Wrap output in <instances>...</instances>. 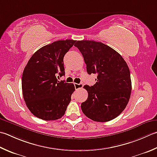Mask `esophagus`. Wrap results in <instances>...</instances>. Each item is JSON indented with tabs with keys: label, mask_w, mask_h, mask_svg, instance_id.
<instances>
[{
	"label": "esophagus",
	"mask_w": 157,
	"mask_h": 157,
	"mask_svg": "<svg viewBox=\"0 0 157 157\" xmlns=\"http://www.w3.org/2000/svg\"><path fill=\"white\" fill-rule=\"evenodd\" d=\"M74 86L75 89H79L83 87V84H82V83H80V84H76V83H75Z\"/></svg>",
	"instance_id": "esophagus-1"
}]
</instances>
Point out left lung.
Wrapping results in <instances>:
<instances>
[{
	"mask_svg": "<svg viewBox=\"0 0 157 157\" xmlns=\"http://www.w3.org/2000/svg\"><path fill=\"white\" fill-rule=\"evenodd\" d=\"M75 46L84 57L88 74L97 75L96 84L84 86L88 96L81 104L82 112L94 121H112L125 109L131 97L127 64L121 54L101 42L78 41Z\"/></svg>",
	"mask_w": 157,
	"mask_h": 157,
	"instance_id": "1",
	"label": "left lung"
}]
</instances>
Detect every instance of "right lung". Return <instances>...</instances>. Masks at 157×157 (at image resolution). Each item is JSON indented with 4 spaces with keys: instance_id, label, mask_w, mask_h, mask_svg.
I'll return each instance as SVG.
<instances>
[{
    "instance_id": "1",
    "label": "right lung",
    "mask_w": 157,
    "mask_h": 157,
    "mask_svg": "<svg viewBox=\"0 0 157 157\" xmlns=\"http://www.w3.org/2000/svg\"><path fill=\"white\" fill-rule=\"evenodd\" d=\"M76 41L60 40L46 45L34 54L24 69V99L34 116L54 121L64 116L75 91L73 84L58 81L64 75L63 58Z\"/></svg>"
}]
</instances>
